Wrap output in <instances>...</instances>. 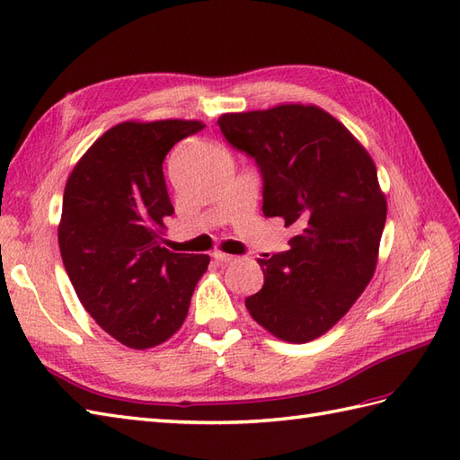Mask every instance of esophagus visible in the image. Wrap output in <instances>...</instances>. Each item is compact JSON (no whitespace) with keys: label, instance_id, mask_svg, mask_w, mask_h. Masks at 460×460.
Returning a JSON list of instances; mask_svg holds the SVG:
<instances>
[{"label":"esophagus","instance_id":"obj_1","mask_svg":"<svg viewBox=\"0 0 460 460\" xmlns=\"http://www.w3.org/2000/svg\"><path fill=\"white\" fill-rule=\"evenodd\" d=\"M213 259L219 261V262H225V265H227V262H233L237 257L235 255H227V252H221V251H215L213 252Z\"/></svg>","mask_w":460,"mask_h":460}]
</instances>
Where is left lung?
Segmentation results:
<instances>
[{"mask_svg":"<svg viewBox=\"0 0 460 460\" xmlns=\"http://www.w3.org/2000/svg\"><path fill=\"white\" fill-rule=\"evenodd\" d=\"M217 124L233 148L255 158L265 217H280L296 233L288 251L259 259L265 285L245 300L249 314L279 340H316L376 272L387 217L376 164L314 104L227 112Z\"/></svg>","mask_w":460,"mask_h":460,"instance_id":"8db88e82","label":"left lung"}]
</instances>
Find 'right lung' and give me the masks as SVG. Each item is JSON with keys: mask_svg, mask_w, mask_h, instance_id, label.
Here are the masks:
<instances>
[{"mask_svg": "<svg viewBox=\"0 0 460 460\" xmlns=\"http://www.w3.org/2000/svg\"><path fill=\"white\" fill-rule=\"evenodd\" d=\"M199 120H126L106 130L68 175L58 249L84 310L132 349L164 344L183 324L209 255L162 247L173 213L162 164Z\"/></svg>", "mask_w": 460, "mask_h": 460, "instance_id": "1", "label": "right lung"}]
</instances>
